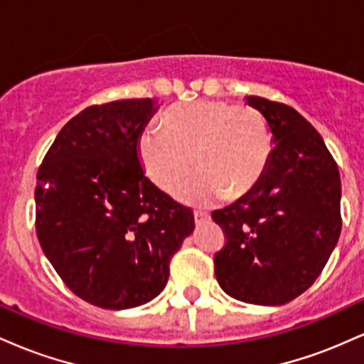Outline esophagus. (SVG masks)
Instances as JSON below:
<instances>
[{
    "label": "esophagus",
    "mask_w": 364,
    "mask_h": 364,
    "mask_svg": "<svg viewBox=\"0 0 364 364\" xmlns=\"http://www.w3.org/2000/svg\"><path fill=\"white\" fill-rule=\"evenodd\" d=\"M195 220H196V224H200V223H205V220H208L210 219V215H208V212H205V210H195Z\"/></svg>",
    "instance_id": "1"
}]
</instances>
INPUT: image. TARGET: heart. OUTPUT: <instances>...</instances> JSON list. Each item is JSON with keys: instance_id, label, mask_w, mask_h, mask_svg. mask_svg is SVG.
<instances>
[{"instance_id": "1", "label": "heart", "mask_w": 364, "mask_h": 364, "mask_svg": "<svg viewBox=\"0 0 364 364\" xmlns=\"http://www.w3.org/2000/svg\"><path fill=\"white\" fill-rule=\"evenodd\" d=\"M161 127L150 124L139 139L145 173L171 191L193 166L195 176L178 186L185 202L208 203L245 196L260 183L274 152L269 121L250 106L198 99L169 107Z\"/></svg>"}]
</instances>
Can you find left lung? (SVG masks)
Wrapping results in <instances>:
<instances>
[{
  "instance_id": "obj_1",
  "label": "left lung",
  "mask_w": 364,
  "mask_h": 364,
  "mask_svg": "<svg viewBox=\"0 0 364 364\" xmlns=\"http://www.w3.org/2000/svg\"><path fill=\"white\" fill-rule=\"evenodd\" d=\"M246 101L269 121L275 147L260 183L212 212L225 237L214 255L215 279L231 298L277 306L316 281L339 241L341 174L298 111L257 95Z\"/></svg>"
}]
</instances>
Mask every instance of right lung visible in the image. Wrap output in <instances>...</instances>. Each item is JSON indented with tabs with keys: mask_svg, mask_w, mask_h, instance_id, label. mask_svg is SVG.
<instances>
[{
	"mask_svg": "<svg viewBox=\"0 0 364 364\" xmlns=\"http://www.w3.org/2000/svg\"><path fill=\"white\" fill-rule=\"evenodd\" d=\"M152 99L87 107L72 118L37 171L36 232L61 281L106 310L149 303L195 229L193 210L145 176L139 139Z\"/></svg>",
	"mask_w": 364,
	"mask_h": 364,
	"instance_id": "add662e5",
	"label": "right lung"
}]
</instances>
